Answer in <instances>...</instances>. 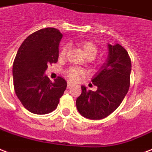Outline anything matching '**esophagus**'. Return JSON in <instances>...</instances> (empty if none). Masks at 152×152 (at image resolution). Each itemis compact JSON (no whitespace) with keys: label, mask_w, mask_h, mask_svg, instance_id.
<instances>
[{"label":"esophagus","mask_w":152,"mask_h":152,"mask_svg":"<svg viewBox=\"0 0 152 152\" xmlns=\"http://www.w3.org/2000/svg\"><path fill=\"white\" fill-rule=\"evenodd\" d=\"M72 86H73V84H72L71 83H69V82H68V83H67V89L71 88Z\"/></svg>","instance_id":"esophagus-1"}]
</instances>
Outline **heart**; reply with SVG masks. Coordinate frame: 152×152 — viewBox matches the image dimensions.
Instances as JSON below:
<instances>
[{"label":"heart","mask_w":152,"mask_h":152,"mask_svg":"<svg viewBox=\"0 0 152 152\" xmlns=\"http://www.w3.org/2000/svg\"><path fill=\"white\" fill-rule=\"evenodd\" d=\"M78 45L83 50V53L87 58H93L99 51V48L95 45V43H94L91 41H88V40L82 41L79 42ZM67 50H68V46L66 45H62L59 50V57L60 58L65 57ZM66 75L69 80L73 81V82H77V81L82 80L83 77H86V72L79 67L71 66L66 70Z\"/></svg>","instance_id":"obj_1"}]
</instances>
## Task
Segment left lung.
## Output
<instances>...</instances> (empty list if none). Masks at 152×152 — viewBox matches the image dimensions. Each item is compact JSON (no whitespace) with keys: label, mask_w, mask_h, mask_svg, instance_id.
Listing matches in <instances>:
<instances>
[{"label":"left lung","mask_w":152,"mask_h":152,"mask_svg":"<svg viewBox=\"0 0 152 152\" xmlns=\"http://www.w3.org/2000/svg\"><path fill=\"white\" fill-rule=\"evenodd\" d=\"M107 63L92 79L96 91L82 86L76 100L78 112L90 119H102L114 112L123 102L130 87L132 61L127 51L119 44L108 45Z\"/></svg>","instance_id":"left-lung-1"}]
</instances>
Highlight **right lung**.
<instances>
[{
    "label": "right lung",
    "mask_w": 152,
    "mask_h": 152,
    "mask_svg": "<svg viewBox=\"0 0 152 152\" xmlns=\"http://www.w3.org/2000/svg\"><path fill=\"white\" fill-rule=\"evenodd\" d=\"M62 34L55 28L34 32L22 42L12 65L14 91L26 110L36 115L53 111L66 89L63 77L52 83L45 75L48 65L58 62Z\"/></svg>",
    "instance_id": "obj_1"
}]
</instances>
